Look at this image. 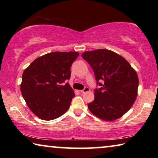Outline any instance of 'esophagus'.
Returning a JSON list of instances; mask_svg holds the SVG:
<instances>
[{
  "label": "esophagus",
  "instance_id": "esophagus-1",
  "mask_svg": "<svg viewBox=\"0 0 158 158\" xmlns=\"http://www.w3.org/2000/svg\"><path fill=\"white\" fill-rule=\"evenodd\" d=\"M89 90H90V89H89V87H85L84 89L81 90H80V93H86V92H88V91H89Z\"/></svg>",
  "mask_w": 158,
  "mask_h": 158
}]
</instances>
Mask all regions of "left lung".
Returning a JSON list of instances; mask_svg holds the SVG:
<instances>
[{
    "label": "left lung",
    "mask_w": 158,
    "mask_h": 158,
    "mask_svg": "<svg viewBox=\"0 0 158 158\" xmlns=\"http://www.w3.org/2000/svg\"><path fill=\"white\" fill-rule=\"evenodd\" d=\"M81 56L91 66L100 86L94 90V100L88 104L90 111L104 121L121 118L137 98L139 79L136 71L123 57L108 49L89 51Z\"/></svg>",
    "instance_id": "obj_1"
}]
</instances>
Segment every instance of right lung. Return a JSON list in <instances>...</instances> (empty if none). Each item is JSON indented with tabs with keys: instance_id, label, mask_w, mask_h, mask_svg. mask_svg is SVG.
Listing matches in <instances>:
<instances>
[{
	"instance_id": "add662e5",
	"label": "right lung",
	"mask_w": 158,
	"mask_h": 158,
	"mask_svg": "<svg viewBox=\"0 0 158 158\" xmlns=\"http://www.w3.org/2000/svg\"><path fill=\"white\" fill-rule=\"evenodd\" d=\"M79 53L55 52L38 57L22 74L21 92L29 109L44 121H52L68 110L74 96L67 80Z\"/></svg>"
}]
</instances>
